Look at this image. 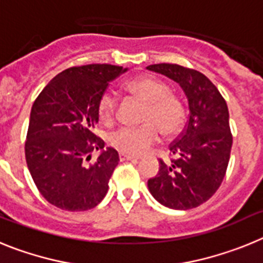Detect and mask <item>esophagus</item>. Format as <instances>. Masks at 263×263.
<instances>
[{
	"instance_id": "1",
	"label": "esophagus",
	"mask_w": 263,
	"mask_h": 263,
	"mask_svg": "<svg viewBox=\"0 0 263 263\" xmlns=\"http://www.w3.org/2000/svg\"><path fill=\"white\" fill-rule=\"evenodd\" d=\"M120 159L121 160H139L138 157H134V155H129V154H120Z\"/></svg>"
}]
</instances>
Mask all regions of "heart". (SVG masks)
I'll return each mask as SVG.
<instances>
[{"instance_id":"1","label":"heart","mask_w":263,"mask_h":263,"mask_svg":"<svg viewBox=\"0 0 263 263\" xmlns=\"http://www.w3.org/2000/svg\"><path fill=\"white\" fill-rule=\"evenodd\" d=\"M125 88L132 96L145 103L141 115L143 125L137 127H120L110 134V145L118 152L129 155L147 153L160 139L175 137L184 124L185 110L182 100L170 92L168 84L154 76H137L130 79ZM118 100L115 92L106 90L99 100L100 117L110 122L117 113Z\"/></svg>"}]
</instances>
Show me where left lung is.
<instances>
[{"label": "left lung", "mask_w": 263, "mask_h": 263, "mask_svg": "<svg viewBox=\"0 0 263 263\" xmlns=\"http://www.w3.org/2000/svg\"><path fill=\"white\" fill-rule=\"evenodd\" d=\"M147 69L179 83L188 100L187 125L170 145L171 160L159 159V173L148 179L150 194L171 210H191L213 196L227 173L233 137L224 97L210 79L179 64Z\"/></svg>", "instance_id": "1"}]
</instances>
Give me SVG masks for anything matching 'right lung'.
<instances>
[{
  "label": "right lung",
  "mask_w": 263,
  "mask_h": 263,
  "mask_svg": "<svg viewBox=\"0 0 263 263\" xmlns=\"http://www.w3.org/2000/svg\"><path fill=\"white\" fill-rule=\"evenodd\" d=\"M126 68L111 64L71 67L57 75L32 104L25 155L36 188L60 210L87 211L105 197L118 164L93 133L99 100ZM100 151L95 161L91 153Z\"/></svg>",
  "instance_id": "obj_1"
}]
</instances>
